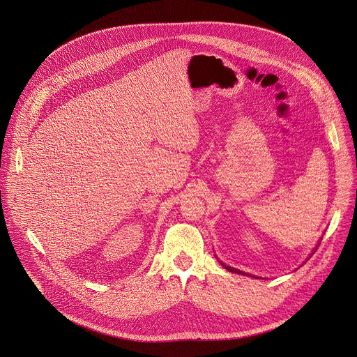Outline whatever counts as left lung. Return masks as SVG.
<instances>
[{
  "label": "left lung",
  "instance_id": "8db88e82",
  "mask_svg": "<svg viewBox=\"0 0 357 357\" xmlns=\"http://www.w3.org/2000/svg\"><path fill=\"white\" fill-rule=\"evenodd\" d=\"M226 267V270H229V271H231V273H236V274H243V275H249V274H245V273H242V271H239V270H236V268H231V267H229V266H225ZM250 277V275H249Z\"/></svg>",
  "mask_w": 357,
  "mask_h": 357
}]
</instances>
